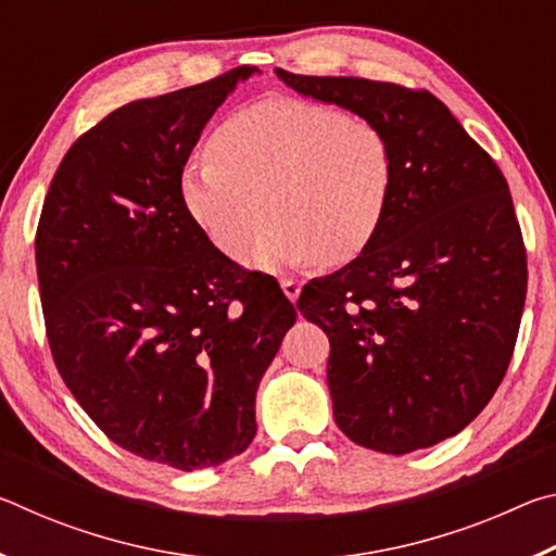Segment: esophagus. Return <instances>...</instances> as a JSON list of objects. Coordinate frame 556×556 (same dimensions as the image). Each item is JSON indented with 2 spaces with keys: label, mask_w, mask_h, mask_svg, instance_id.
<instances>
[{
  "label": "esophagus",
  "mask_w": 556,
  "mask_h": 556,
  "mask_svg": "<svg viewBox=\"0 0 556 556\" xmlns=\"http://www.w3.org/2000/svg\"><path fill=\"white\" fill-rule=\"evenodd\" d=\"M281 291H285L289 301H296L301 294V285L296 279H281Z\"/></svg>",
  "instance_id": "esophagus-1"
}]
</instances>
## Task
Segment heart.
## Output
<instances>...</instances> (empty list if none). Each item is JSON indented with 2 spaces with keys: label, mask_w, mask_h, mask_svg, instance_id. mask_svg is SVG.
I'll list each match as a JSON object with an SVG mask.
<instances>
[{
  "label": "heart",
  "mask_w": 556,
  "mask_h": 556,
  "mask_svg": "<svg viewBox=\"0 0 556 556\" xmlns=\"http://www.w3.org/2000/svg\"><path fill=\"white\" fill-rule=\"evenodd\" d=\"M213 156L184 166L181 201L225 257L285 269L361 255L388 211L394 162L382 127L316 102L271 98L215 131Z\"/></svg>",
  "instance_id": "heart-1"
}]
</instances>
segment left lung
I'll return each instance as SVG.
<instances>
[{
    "label": "left lung",
    "instance_id": "1",
    "mask_svg": "<svg viewBox=\"0 0 556 556\" xmlns=\"http://www.w3.org/2000/svg\"><path fill=\"white\" fill-rule=\"evenodd\" d=\"M275 73L299 96L372 119L392 147L375 238L296 301L331 341L336 425L380 454L434 446L483 412L510 365L527 291L510 188L427 90Z\"/></svg>",
    "mask_w": 556,
    "mask_h": 556
}]
</instances>
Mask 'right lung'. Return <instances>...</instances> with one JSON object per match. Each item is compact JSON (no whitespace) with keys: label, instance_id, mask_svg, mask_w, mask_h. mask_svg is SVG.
<instances>
[{"label":"right lung","instance_id":"obj_1","mask_svg":"<svg viewBox=\"0 0 556 556\" xmlns=\"http://www.w3.org/2000/svg\"><path fill=\"white\" fill-rule=\"evenodd\" d=\"M255 73L110 112L63 156L36 232L63 382L117 446L178 470L250 446L260 380L296 321L275 277L213 248L178 188L213 112Z\"/></svg>","mask_w":556,"mask_h":556}]
</instances>
